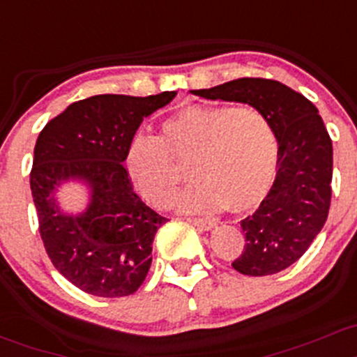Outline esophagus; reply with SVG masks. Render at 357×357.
Masks as SVG:
<instances>
[{
    "label": "esophagus",
    "mask_w": 357,
    "mask_h": 357,
    "mask_svg": "<svg viewBox=\"0 0 357 357\" xmlns=\"http://www.w3.org/2000/svg\"><path fill=\"white\" fill-rule=\"evenodd\" d=\"M187 221H189L190 225L197 226L199 229H211L216 226V221L214 220H202V218H187Z\"/></svg>",
    "instance_id": "34e87169"
}]
</instances>
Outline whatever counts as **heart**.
<instances>
[{
    "label": "heart",
    "instance_id": "b5f03b06",
    "mask_svg": "<svg viewBox=\"0 0 357 357\" xmlns=\"http://www.w3.org/2000/svg\"><path fill=\"white\" fill-rule=\"evenodd\" d=\"M190 162L194 180L174 206L194 213H248L269 194L278 143L269 121L252 105H192L165 119L160 136L137 134L124 165L137 192L156 208L170 204Z\"/></svg>",
    "mask_w": 357,
    "mask_h": 357
}]
</instances>
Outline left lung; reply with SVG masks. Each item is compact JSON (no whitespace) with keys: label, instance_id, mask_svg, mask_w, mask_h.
<instances>
[{"label":"left lung","instance_id":"1","mask_svg":"<svg viewBox=\"0 0 357 357\" xmlns=\"http://www.w3.org/2000/svg\"><path fill=\"white\" fill-rule=\"evenodd\" d=\"M192 93L248 103L269 121L279 144L275 180L259 209L241 220L245 247L231 266L245 275L284 271L308 250L331 209L332 139L317 107L266 78H238Z\"/></svg>","mask_w":357,"mask_h":357}]
</instances>
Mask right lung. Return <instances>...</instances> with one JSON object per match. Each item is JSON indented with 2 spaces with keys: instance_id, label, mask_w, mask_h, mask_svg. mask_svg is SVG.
<instances>
[{
  "instance_id": "right-lung-1",
  "label": "right lung",
  "mask_w": 357,
  "mask_h": 357,
  "mask_svg": "<svg viewBox=\"0 0 357 357\" xmlns=\"http://www.w3.org/2000/svg\"><path fill=\"white\" fill-rule=\"evenodd\" d=\"M175 95H95L71 103L37 137L30 189L40 238L56 269L88 294L129 296L146 278L153 238L168 220L136 194L124 156L143 119ZM68 178L92 189L79 217H66L55 204L54 189Z\"/></svg>"
}]
</instances>
